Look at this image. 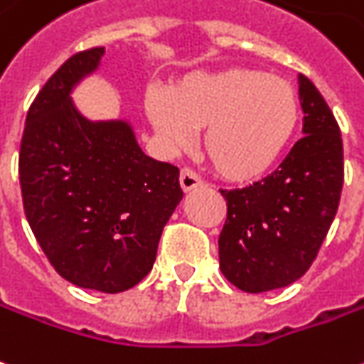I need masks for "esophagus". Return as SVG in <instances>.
<instances>
[{
    "label": "esophagus",
    "mask_w": 364,
    "mask_h": 364,
    "mask_svg": "<svg viewBox=\"0 0 364 364\" xmlns=\"http://www.w3.org/2000/svg\"><path fill=\"white\" fill-rule=\"evenodd\" d=\"M179 183H181V189L185 191V193H189V191L203 187V181H200L199 177H197V173H195L193 169H189V167H183L181 169Z\"/></svg>",
    "instance_id": "34e87169"
}]
</instances>
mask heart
I'll use <instances>...</instances> for the list:
<instances>
[{
	"instance_id": "b5f03b06",
	"label": "heart",
	"mask_w": 364,
	"mask_h": 364,
	"mask_svg": "<svg viewBox=\"0 0 364 364\" xmlns=\"http://www.w3.org/2000/svg\"><path fill=\"white\" fill-rule=\"evenodd\" d=\"M146 116L165 144H189L191 129H202L203 156L223 179H260L294 138L299 104L294 88L256 68L232 67L195 73L169 92L147 90Z\"/></svg>"
}]
</instances>
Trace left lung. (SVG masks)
I'll list each match as a JSON object with an SVG mask.
<instances>
[{"label":"left lung","instance_id":"8db88e82","mask_svg":"<svg viewBox=\"0 0 364 364\" xmlns=\"http://www.w3.org/2000/svg\"><path fill=\"white\" fill-rule=\"evenodd\" d=\"M297 82L304 138L262 181L220 191L226 199L220 272L248 294L286 288L309 270L341 199L339 126L314 82L304 75Z\"/></svg>","mask_w":364,"mask_h":364}]
</instances>
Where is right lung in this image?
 <instances>
[{
  "instance_id": "1",
  "label": "right lung",
  "mask_w": 364,
  "mask_h": 364,
  "mask_svg": "<svg viewBox=\"0 0 364 364\" xmlns=\"http://www.w3.org/2000/svg\"><path fill=\"white\" fill-rule=\"evenodd\" d=\"M104 47L80 50L27 112L19 151L23 208L53 268L78 288L120 294L154 268L183 199L179 169L139 147L126 120H88L73 102Z\"/></svg>"
}]
</instances>
